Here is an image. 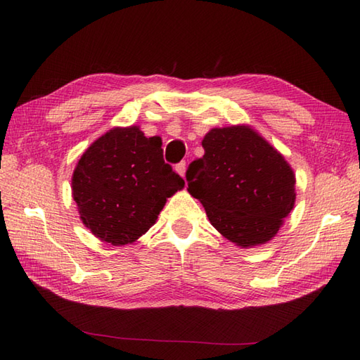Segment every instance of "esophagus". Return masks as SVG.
Here are the masks:
<instances>
[{
  "label": "esophagus",
  "mask_w": 360,
  "mask_h": 360,
  "mask_svg": "<svg viewBox=\"0 0 360 360\" xmlns=\"http://www.w3.org/2000/svg\"><path fill=\"white\" fill-rule=\"evenodd\" d=\"M174 170L178 172V173L182 176V178H184V176H186V170H187V164H186V162H179L178 165H176Z\"/></svg>",
  "instance_id": "34e87169"
}]
</instances>
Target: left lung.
I'll use <instances>...</instances> for the list:
<instances>
[{
    "label": "left lung",
    "mask_w": 360,
    "mask_h": 360,
    "mask_svg": "<svg viewBox=\"0 0 360 360\" xmlns=\"http://www.w3.org/2000/svg\"><path fill=\"white\" fill-rule=\"evenodd\" d=\"M204 156L187 170L188 193L210 224L240 248L271 241L295 204V174L257 129L240 124L212 128Z\"/></svg>",
    "instance_id": "obj_1"
}]
</instances>
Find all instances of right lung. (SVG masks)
Returning <instances> with one entry per match:
<instances>
[{"instance_id":"1","label":"right lung","mask_w":360,"mask_h":360,"mask_svg":"<svg viewBox=\"0 0 360 360\" xmlns=\"http://www.w3.org/2000/svg\"><path fill=\"white\" fill-rule=\"evenodd\" d=\"M162 139L137 125L114 127L83 153L71 178L82 223L112 246L139 240L167 200L186 186L164 162Z\"/></svg>"}]
</instances>
